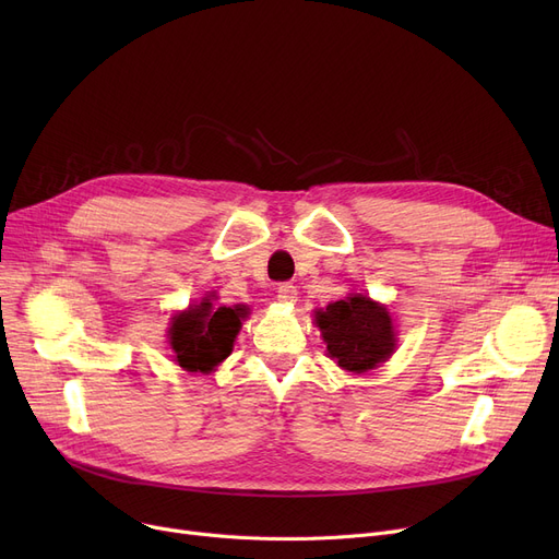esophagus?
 Wrapping results in <instances>:
<instances>
[{"label":"esophagus","mask_w":559,"mask_h":559,"mask_svg":"<svg viewBox=\"0 0 559 559\" xmlns=\"http://www.w3.org/2000/svg\"><path fill=\"white\" fill-rule=\"evenodd\" d=\"M276 292H278V301L281 304H285V306H292V304H295L297 301V295H299V292H297V287L295 285H292V283H281L278 287H276Z\"/></svg>","instance_id":"34e87169"}]
</instances>
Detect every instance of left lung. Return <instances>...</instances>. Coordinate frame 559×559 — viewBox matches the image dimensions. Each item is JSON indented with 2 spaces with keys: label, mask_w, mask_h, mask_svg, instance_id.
<instances>
[{
  "label": "left lung",
  "mask_w": 559,
  "mask_h": 559,
  "mask_svg": "<svg viewBox=\"0 0 559 559\" xmlns=\"http://www.w3.org/2000/svg\"><path fill=\"white\" fill-rule=\"evenodd\" d=\"M329 358L342 369L365 373L385 362L396 348V331L383 304L365 295H348L326 310H314Z\"/></svg>",
  "instance_id": "obj_1"
}]
</instances>
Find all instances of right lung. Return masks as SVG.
Segmentation results:
<instances>
[{
  "label": "right lung",
  "instance_id": "right-lung-1",
  "mask_svg": "<svg viewBox=\"0 0 559 559\" xmlns=\"http://www.w3.org/2000/svg\"><path fill=\"white\" fill-rule=\"evenodd\" d=\"M249 314L247 306H213V297L171 317L169 346L174 362L190 373H211L224 362L233 342L242 329V319Z\"/></svg>",
  "mask_w": 559,
  "mask_h": 559
}]
</instances>
